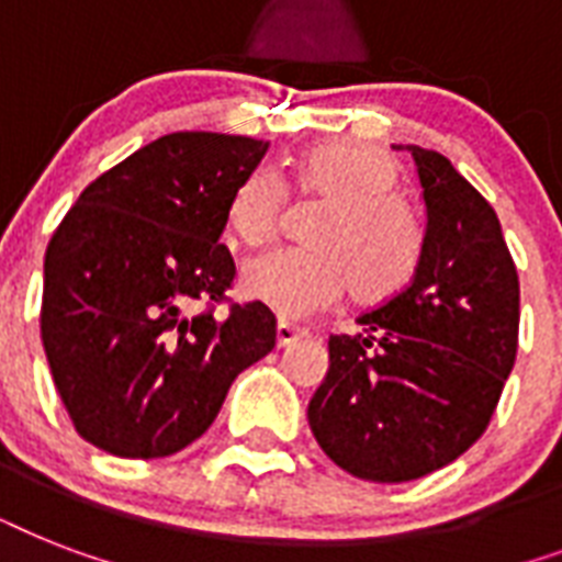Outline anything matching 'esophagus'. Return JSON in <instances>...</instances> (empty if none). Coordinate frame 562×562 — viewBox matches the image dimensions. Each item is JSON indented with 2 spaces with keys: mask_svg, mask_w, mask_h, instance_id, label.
Segmentation results:
<instances>
[{
  "mask_svg": "<svg viewBox=\"0 0 562 562\" xmlns=\"http://www.w3.org/2000/svg\"><path fill=\"white\" fill-rule=\"evenodd\" d=\"M303 335H306V329H300V326L289 324V321H280V324H277V347L285 350L291 344H297Z\"/></svg>",
  "mask_w": 562,
  "mask_h": 562,
  "instance_id": "1",
  "label": "esophagus"
}]
</instances>
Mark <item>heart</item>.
I'll return each mask as SVG.
<instances>
[{
	"label": "heart",
	"instance_id": "obj_1",
	"mask_svg": "<svg viewBox=\"0 0 562 562\" xmlns=\"http://www.w3.org/2000/svg\"><path fill=\"white\" fill-rule=\"evenodd\" d=\"M400 169L368 143L326 139L294 157L289 183L326 210L308 229V250H271L241 271L245 297L282 317H306L352 289L359 303L393 297L417 273L423 227L391 192ZM282 215V189L271 171H250L227 206L229 233L250 247L271 241Z\"/></svg>",
	"mask_w": 562,
	"mask_h": 562
}]
</instances>
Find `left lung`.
I'll return each mask as SVG.
<instances>
[{
    "label": "left lung",
    "mask_w": 562,
    "mask_h": 562,
    "mask_svg": "<svg viewBox=\"0 0 562 562\" xmlns=\"http://www.w3.org/2000/svg\"><path fill=\"white\" fill-rule=\"evenodd\" d=\"M426 236L408 289L329 338L308 426L356 479L400 484L461 458L487 428L519 341V277L496 210L443 154L408 145Z\"/></svg>",
    "instance_id": "8db88e82"
}]
</instances>
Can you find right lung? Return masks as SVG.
<instances>
[{
	"mask_svg": "<svg viewBox=\"0 0 562 562\" xmlns=\"http://www.w3.org/2000/svg\"><path fill=\"white\" fill-rule=\"evenodd\" d=\"M268 143L180 131L83 189L48 241L43 347L83 440L166 458L218 417L229 384L277 344L262 303L210 306L236 277L218 245L229 198Z\"/></svg>",
	"mask_w": 562,
	"mask_h": 562,
	"instance_id": "add662e5",
	"label": "right lung"
}]
</instances>
